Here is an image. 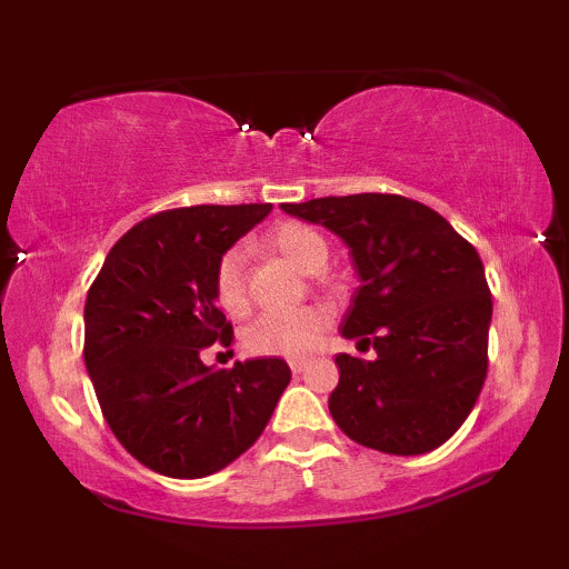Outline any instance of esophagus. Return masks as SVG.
Segmentation results:
<instances>
[{"instance_id":"34e87169","label":"esophagus","mask_w":569,"mask_h":569,"mask_svg":"<svg viewBox=\"0 0 569 569\" xmlns=\"http://www.w3.org/2000/svg\"><path fill=\"white\" fill-rule=\"evenodd\" d=\"M306 360H290V370L292 372H302V370H306Z\"/></svg>"}]
</instances>
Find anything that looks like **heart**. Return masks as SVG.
Instances as JSON below:
<instances>
[{
    "label": "heart",
    "instance_id": "1",
    "mask_svg": "<svg viewBox=\"0 0 569 569\" xmlns=\"http://www.w3.org/2000/svg\"><path fill=\"white\" fill-rule=\"evenodd\" d=\"M271 251L282 253L302 271H318L329 259V246L321 232L302 222H282L263 238ZM214 298L222 310L238 316L248 308L246 248L232 246L220 256L212 277ZM331 323L326 306H302L290 310H267L256 316L243 331V347L259 357H308L321 345Z\"/></svg>",
    "mask_w": 569,
    "mask_h": 569
}]
</instances>
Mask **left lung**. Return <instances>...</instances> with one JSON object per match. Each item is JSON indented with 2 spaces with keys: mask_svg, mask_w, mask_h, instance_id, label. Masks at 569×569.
I'll list each match as a JSON object with an SVG mask.
<instances>
[{
  "mask_svg": "<svg viewBox=\"0 0 569 569\" xmlns=\"http://www.w3.org/2000/svg\"><path fill=\"white\" fill-rule=\"evenodd\" d=\"M282 209L337 232L362 282L341 337L368 341L378 360L337 355L333 422L383 453L440 448L471 415L487 378L492 295L477 248L446 217L399 193L323 197Z\"/></svg>",
  "mask_w": 569,
  "mask_h": 569,
  "instance_id": "left-lung-1",
  "label": "left lung"
}]
</instances>
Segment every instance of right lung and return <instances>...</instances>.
Here are the masks:
<instances>
[{"instance_id":"1","label":"right lung","mask_w":569,"mask_h":569,"mask_svg":"<svg viewBox=\"0 0 569 569\" xmlns=\"http://www.w3.org/2000/svg\"><path fill=\"white\" fill-rule=\"evenodd\" d=\"M271 204L166 209L116 240L84 302V365L100 411L147 469L199 479L259 440L292 372L279 357L207 368L201 349L230 347L217 308L220 256Z\"/></svg>"}]
</instances>
